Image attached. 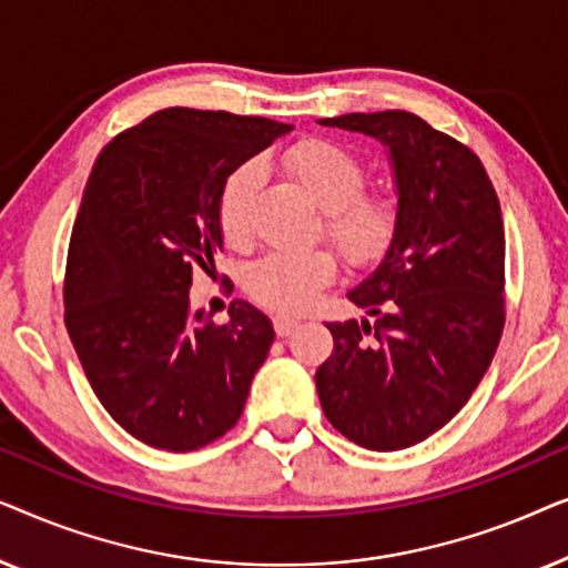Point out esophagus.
Segmentation results:
<instances>
[{
  "mask_svg": "<svg viewBox=\"0 0 568 568\" xmlns=\"http://www.w3.org/2000/svg\"><path fill=\"white\" fill-rule=\"evenodd\" d=\"M274 328H276L278 338H290L292 333L300 328V321H297V317H292V315H276L274 317Z\"/></svg>",
  "mask_w": 568,
  "mask_h": 568,
  "instance_id": "esophagus-1",
  "label": "esophagus"
}]
</instances>
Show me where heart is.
I'll return each instance as SVG.
<instances>
[{
    "instance_id": "1",
    "label": "heart",
    "mask_w": 568,
    "mask_h": 568,
    "mask_svg": "<svg viewBox=\"0 0 568 568\" xmlns=\"http://www.w3.org/2000/svg\"><path fill=\"white\" fill-rule=\"evenodd\" d=\"M284 168L305 185L323 209L325 235L352 263H372L387 251L398 224L395 201L385 193H364L367 170L352 152L328 139H302L286 146ZM258 189V165L243 162L224 178L220 227L230 245L251 243V204ZM336 276L328 251L268 253L245 271V290L261 305L302 310Z\"/></svg>"
}]
</instances>
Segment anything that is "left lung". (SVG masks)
<instances>
[{
    "mask_svg": "<svg viewBox=\"0 0 568 568\" xmlns=\"http://www.w3.org/2000/svg\"><path fill=\"white\" fill-rule=\"evenodd\" d=\"M317 123L377 139L398 196L383 261L346 294L364 317L328 323L336 352L315 372L317 398L359 447L406 449L468 403L499 346L501 206L476 154L414 113Z\"/></svg>",
    "mask_w": 568,
    "mask_h": 568,
    "instance_id": "left-lung-1",
    "label": "left lung"
}]
</instances>
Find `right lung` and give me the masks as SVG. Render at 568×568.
<instances>
[{"instance_id":"obj_1","label":"right lung","mask_w":568,"mask_h":568,"mask_svg":"<svg viewBox=\"0 0 568 568\" xmlns=\"http://www.w3.org/2000/svg\"><path fill=\"white\" fill-rule=\"evenodd\" d=\"M290 123L165 108L100 152L67 258V331L103 408L131 437L191 453L237 424L274 344L261 310H191L193 268L214 266L232 170Z\"/></svg>"}]
</instances>
